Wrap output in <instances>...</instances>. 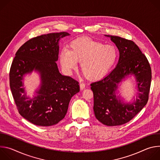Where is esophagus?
Here are the masks:
<instances>
[{
  "instance_id": "34e87169",
  "label": "esophagus",
  "mask_w": 160,
  "mask_h": 160,
  "mask_svg": "<svg viewBox=\"0 0 160 160\" xmlns=\"http://www.w3.org/2000/svg\"><path fill=\"white\" fill-rule=\"evenodd\" d=\"M80 88L81 90H83L85 88V85L84 83H80Z\"/></svg>"
}]
</instances>
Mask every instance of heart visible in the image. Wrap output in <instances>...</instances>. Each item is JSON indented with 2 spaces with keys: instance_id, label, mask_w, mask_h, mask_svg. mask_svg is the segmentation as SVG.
I'll return each mask as SVG.
<instances>
[{
  "instance_id": "b5f03b06",
  "label": "heart",
  "mask_w": 160,
  "mask_h": 160,
  "mask_svg": "<svg viewBox=\"0 0 160 160\" xmlns=\"http://www.w3.org/2000/svg\"><path fill=\"white\" fill-rule=\"evenodd\" d=\"M117 57L118 51L113 45L83 37L73 40L68 49H62L59 60L67 73H71L77 67V62H81V70L86 77L96 80L108 73Z\"/></svg>"
}]
</instances>
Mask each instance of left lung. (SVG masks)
Listing matches in <instances>:
<instances>
[{
	"instance_id": "1",
	"label": "left lung",
	"mask_w": 160,
	"mask_h": 160,
	"mask_svg": "<svg viewBox=\"0 0 160 160\" xmlns=\"http://www.w3.org/2000/svg\"><path fill=\"white\" fill-rule=\"evenodd\" d=\"M110 37L115 43L120 57L116 68L102 80L90 84L94 94L96 118L107 126L122 125L131 120L146 106L151 82L150 64L133 41L117 36ZM130 75L137 82L139 92L132 103H125L116 95L120 82Z\"/></svg>"
}]
</instances>
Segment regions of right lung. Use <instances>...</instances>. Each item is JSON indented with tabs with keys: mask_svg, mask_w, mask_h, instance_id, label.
I'll return each mask as SVG.
<instances>
[{
	"mask_svg": "<svg viewBox=\"0 0 160 160\" xmlns=\"http://www.w3.org/2000/svg\"><path fill=\"white\" fill-rule=\"evenodd\" d=\"M68 35L60 32L33 38L18 50L12 62L9 82L15 104L20 115L35 125L58 123L64 118L72 98L80 91L78 82L62 75L56 64L59 41ZM33 71L39 73L41 84L31 99L22 87V80Z\"/></svg>",
	"mask_w": 160,
	"mask_h": 160,
	"instance_id": "1",
	"label": "right lung"
}]
</instances>
